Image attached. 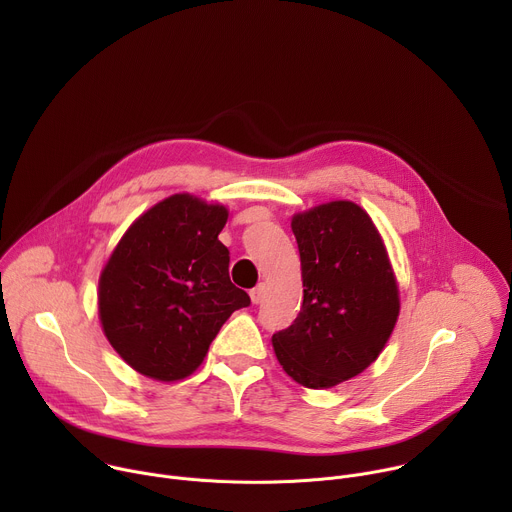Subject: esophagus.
<instances>
[{"instance_id": "esophagus-1", "label": "esophagus", "mask_w": 512, "mask_h": 512, "mask_svg": "<svg viewBox=\"0 0 512 512\" xmlns=\"http://www.w3.org/2000/svg\"><path fill=\"white\" fill-rule=\"evenodd\" d=\"M249 296H251V302H253V304H261L263 298H265V283H257V285L249 291Z\"/></svg>"}]
</instances>
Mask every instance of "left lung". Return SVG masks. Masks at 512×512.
I'll use <instances>...</instances> for the list:
<instances>
[{
	"instance_id": "obj_1",
	"label": "left lung",
	"mask_w": 512,
	"mask_h": 512,
	"mask_svg": "<svg viewBox=\"0 0 512 512\" xmlns=\"http://www.w3.org/2000/svg\"><path fill=\"white\" fill-rule=\"evenodd\" d=\"M291 231L304 304L271 342L291 379L330 389L377 360L399 316V287L381 235L358 204L334 200L300 212Z\"/></svg>"
}]
</instances>
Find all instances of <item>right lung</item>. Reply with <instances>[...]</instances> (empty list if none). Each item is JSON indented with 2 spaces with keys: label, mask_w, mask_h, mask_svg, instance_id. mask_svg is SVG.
I'll use <instances>...</instances> for the list:
<instances>
[{
  "label": "right lung",
  "mask_w": 512,
  "mask_h": 512,
  "mask_svg": "<svg viewBox=\"0 0 512 512\" xmlns=\"http://www.w3.org/2000/svg\"><path fill=\"white\" fill-rule=\"evenodd\" d=\"M229 210L174 194L127 229L99 279V318L137 373L180 381L204 360L229 316L251 304L218 241Z\"/></svg>",
  "instance_id": "obj_1"
}]
</instances>
